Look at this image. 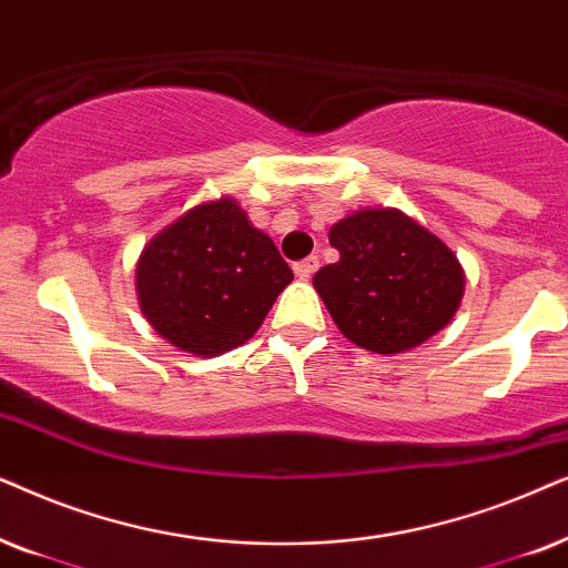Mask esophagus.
Segmentation results:
<instances>
[{"label": "esophagus", "instance_id": "obj_1", "mask_svg": "<svg viewBox=\"0 0 568 568\" xmlns=\"http://www.w3.org/2000/svg\"><path fill=\"white\" fill-rule=\"evenodd\" d=\"M316 267H320V256L312 254V256H306V260L293 264V272H296L301 280H308L316 272Z\"/></svg>", "mask_w": 568, "mask_h": 568}]
</instances>
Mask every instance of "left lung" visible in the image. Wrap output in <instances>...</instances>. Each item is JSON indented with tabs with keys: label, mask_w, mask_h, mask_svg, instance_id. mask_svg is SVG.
Wrapping results in <instances>:
<instances>
[{
	"label": "left lung",
	"mask_w": 568,
	"mask_h": 568,
	"mask_svg": "<svg viewBox=\"0 0 568 568\" xmlns=\"http://www.w3.org/2000/svg\"><path fill=\"white\" fill-rule=\"evenodd\" d=\"M335 264L314 275L339 332L374 353H403L455 316L465 291L457 256L397 210H361L332 225Z\"/></svg>",
	"instance_id": "1"
}]
</instances>
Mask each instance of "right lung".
I'll return each mask as SVG.
<instances>
[{"instance_id":"obj_1","label":"right lung","mask_w":568,"mask_h":568,"mask_svg":"<svg viewBox=\"0 0 568 568\" xmlns=\"http://www.w3.org/2000/svg\"><path fill=\"white\" fill-rule=\"evenodd\" d=\"M293 270L233 200L189 210L138 262L140 306L181 351L221 355L260 329Z\"/></svg>"}]
</instances>
